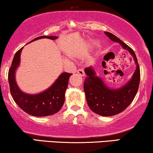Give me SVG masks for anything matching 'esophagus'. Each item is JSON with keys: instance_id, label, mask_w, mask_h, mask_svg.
Here are the masks:
<instances>
[{"instance_id": "1", "label": "esophagus", "mask_w": 153, "mask_h": 153, "mask_svg": "<svg viewBox=\"0 0 153 153\" xmlns=\"http://www.w3.org/2000/svg\"><path fill=\"white\" fill-rule=\"evenodd\" d=\"M76 72L78 73V74L80 75V76H85L84 70H83V69H79V70L76 71Z\"/></svg>"}]
</instances>
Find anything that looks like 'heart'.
Listing matches in <instances>:
<instances>
[{
	"label": "heart",
	"mask_w": 153,
	"mask_h": 153,
	"mask_svg": "<svg viewBox=\"0 0 153 153\" xmlns=\"http://www.w3.org/2000/svg\"><path fill=\"white\" fill-rule=\"evenodd\" d=\"M92 45H93V47H97V46L99 45V42H98V41L97 40H93L92 42Z\"/></svg>",
	"instance_id": "b5f03b06"
}]
</instances>
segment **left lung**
<instances>
[{
    "label": "left lung",
    "instance_id": "left-lung-1",
    "mask_svg": "<svg viewBox=\"0 0 153 153\" xmlns=\"http://www.w3.org/2000/svg\"><path fill=\"white\" fill-rule=\"evenodd\" d=\"M113 42L119 43L123 49L132 56L136 70L131 79L117 88L108 87L102 77L97 76L93 66L85 68L87 75L83 84V90L90 108L96 114L102 116H112L123 111L135 97L140 82V68L134 51L112 33L104 32ZM104 62V61H103Z\"/></svg>",
    "mask_w": 153,
    "mask_h": 153
}]
</instances>
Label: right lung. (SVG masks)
I'll use <instances>...</instances> for the list:
<instances>
[{"instance_id": "1", "label": "right lung", "mask_w": 153, "mask_h": 153, "mask_svg": "<svg viewBox=\"0 0 153 153\" xmlns=\"http://www.w3.org/2000/svg\"><path fill=\"white\" fill-rule=\"evenodd\" d=\"M43 38L53 40L58 39V37L43 35L33 39L28 44ZM23 48H21L14 55L8 73V81L12 98L24 111L31 116L45 117L55 114L59 111L63 105L69 79L72 74L61 73L51 86L41 93L35 94L25 93L20 89L16 81V72L20 65L21 53Z\"/></svg>"}]
</instances>
